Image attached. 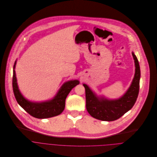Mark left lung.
<instances>
[{"label":"left lung","mask_w":157,"mask_h":157,"mask_svg":"<svg viewBox=\"0 0 157 157\" xmlns=\"http://www.w3.org/2000/svg\"><path fill=\"white\" fill-rule=\"evenodd\" d=\"M135 62V75L131 86L123 96L118 100L99 98L85 84L86 109L94 118L101 121H112L118 120L131 110L138 97L140 70L138 60L132 52Z\"/></svg>","instance_id":"8db88e82"}]
</instances>
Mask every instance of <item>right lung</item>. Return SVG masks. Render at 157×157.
I'll list each match as a JSON object with an SVG mask.
<instances>
[{
	"label": "right lung",
	"instance_id": "right-lung-1",
	"mask_svg": "<svg viewBox=\"0 0 157 157\" xmlns=\"http://www.w3.org/2000/svg\"><path fill=\"white\" fill-rule=\"evenodd\" d=\"M15 65L16 62L13 67L12 86L15 98L19 105L30 115L39 119L53 117L62 113L65 107V100L67 95L73 87L79 84V81L73 80L66 82L55 97L49 101L41 103L31 102L25 98L18 89L14 70Z\"/></svg>",
	"mask_w": 157,
	"mask_h": 157
}]
</instances>
